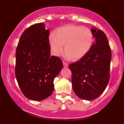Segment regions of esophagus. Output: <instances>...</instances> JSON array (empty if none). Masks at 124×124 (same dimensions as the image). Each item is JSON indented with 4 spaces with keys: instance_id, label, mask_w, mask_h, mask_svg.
Instances as JSON below:
<instances>
[{
    "instance_id": "1",
    "label": "esophagus",
    "mask_w": 124,
    "mask_h": 124,
    "mask_svg": "<svg viewBox=\"0 0 124 124\" xmlns=\"http://www.w3.org/2000/svg\"><path fill=\"white\" fill-rule=\"evenodd\" d=\"M63 66H64V68H66L68 66V63H65V62H64V61L63 62Z\"/></svg>"
}]
</instances>
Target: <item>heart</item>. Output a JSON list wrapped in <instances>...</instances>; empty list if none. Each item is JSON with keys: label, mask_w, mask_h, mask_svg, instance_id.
<instances>
[{"label": "heart", "mask_w": 124, "mask_h": 124, "mask_svg": "<svg viewBox=\"0 0 124 124\" xmlns=\"http://www.w3.org/2000/svg\"><path fill=\"white\" fill-rule=\"evenodd\" d=\"M55 35L49 37V45L53 55L60 56L64 45V57L67 60H79L86 56L91 48L94 37L87 27L68 25L58 28Z\"/></svg>", "instance_id": "obj_1"}]
</instances>
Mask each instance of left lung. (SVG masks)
Masks as SVG:
<instances>
[{
  "mask_svg": "<svg viewBox=\"0 0 124 124\" xmlns=\"http://www.w3.org/2000/svg\"><path fill=\"white\" fill-rule=\"evenodd\" d=\"M95 41L86 56L70 65L72 86L79 98L87 101L99 97L109 83L111 50L107 37L96 27L91 28Z\"/></svg>",
  "mask_w": 124,
  "mask_h": 124,
  "instance_id": "1",
  "label": "left lung"
}]
</instances>
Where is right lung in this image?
I'll use <instances>...</instances> for the list:
<instances>
[{
    "label": "right lung",
    "instance_id": "obj_1",
    "mask_svg": "<svg viewBox=\"0 0 124 124\" xmlns=\"http://www.w3.org/2000/svg\"><path fill=\"white\" fill-rule=\"evenodd\" d=\"M49 34L44 23L31 25L23 31L16 50L15 76L24 96L31 100L49 97L63 68L61 59L50 55Z\"/></svg>",
    "mask_w": 124,
    "mask_h": 124
}]
</instances>
